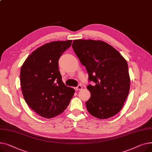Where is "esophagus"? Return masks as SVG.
I'll return each mask as SVG.
<instances>
[{"label":"esophagus","instance_id":"obj_1","mask_svg":"<svg viewBox=\"0 0 152 152\" xmlns=\"http://www.w3.org/2000/svg\"><path fill=\"white\" fill-rule=\"evenodd\" d=\"M75 90L76 91H78V90H81L82 89V86L81 85H78L77 87H76L75 88Z\"/></svg>","mask_w":152,"mask_h":152}]
</instances>
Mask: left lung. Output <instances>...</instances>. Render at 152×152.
Segmentation results:
<instances>
[{"label": "left lung", "instance_id": "8db88e82", "mask_svg": "<svg viewBox=\"0 0 152 152\" xmlns=\"http://www.w3.org/2000/svg\"><path fill=\"white\" fill-rule=\"evenodd\" d=\"M72 48L95 83L87 89L91 97L86 109L93 117L107 119L117 114L128 96L130 78L126 61L113 47L101 40L78 39Z\"/></svg>", "mask_w": 152, "mask_h": 152}]
</instances>
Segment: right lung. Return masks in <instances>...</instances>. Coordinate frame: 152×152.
Listing matches in <instances>:
<instances>
[{
    "label": "right lung",
    "mask_w": 152,
    "mask_h": 152,
    "mask_svg": "<svg viewBox=\"0 0 152 152\" xmlns=\"http://www.w3.org/2000/svg\"><path fill=\"white\" fill-rule=\"evenodd\" d=\"M72 40L47 43L27 58L20 71V84L26 102L43 118L63 112L75 93L62 81L58 68L61 56Z\"/></svg>",
    "instance_id": "obj_1"
}]
</instances>
